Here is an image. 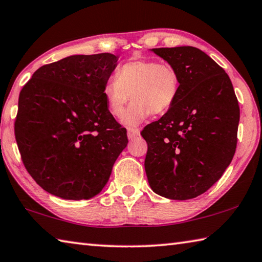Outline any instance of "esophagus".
I'll return each mask as SVG.
<instances>
[{
  "label": "esophagus",
  "mask_w": 262,
  "mask_h": 262,
  "mask_svg": "<svg viewBox=\"0 0 262 262\" xmlns=\"http://www.w3.org/2000/svg\"><path fill=\"white\" fill-rule=\"evenodd\" d=\"M127 135H128V137H129L130 140L135 139V137H137V136L140 135V129H137V128H128Z\"/></svg>",
  "instance_id": "34e87169"
}]
</instances>
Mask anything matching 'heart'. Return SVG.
<instances>
[{
  "label": "heart",
  "instance_id": "b5f03b06",
  "mask_svg": "<svg viewBox=\"0 0 262 262\" xmlns=\"http://www.w3.org/2000/svg\"><path fill=\"white\" fill-rule=\"evenodd\" d=\"M181 89L179 71L169 63L155 59H133L117 70L116 78L104 83L103 96L112 116L122 117L127 126H137L152 112L164 115L177 102Z\"/></svg>",
  "mask_w": 262,
  "mask_h": 262
}]
</instances>
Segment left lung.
<instances>
[{
  "label": "left lung",
  "mask_w": 262,
  "mask_h": 262,
  "mask_svg": "<svg viewBox=\"0 0 262 262\" xmlns=\"http://www.w3.org/2000/svg\"><path fill=\"white\" fill-rule=\"evenodd\" d=\"M179 71L177 102L141 135L144 167L156 193L185 201L207 191L231 163L239 105L228 74L194 47L152 49Z\"/></svg>",
  "instance_id": "1"
}]
</instances>
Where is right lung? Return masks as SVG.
<instances>
[{
  "label": "right lung",
  "mask_w": 262,
  "mask_h": 262,
  "mask_svg": "<svg viewBox=\"0 0 262 262\" xmlns=\"http://www.w3.org/2000/svg\"><path fill=\"white\" fill-rule=\"evenodd\" d=\"M117 56L75 55L36 70L18 101L15 136L23 164L42 189L63 199L101 192L127 130L110 111L103 87Z\"/></svg>",
  "instance_id": "obj_1"
}]
</instances>
